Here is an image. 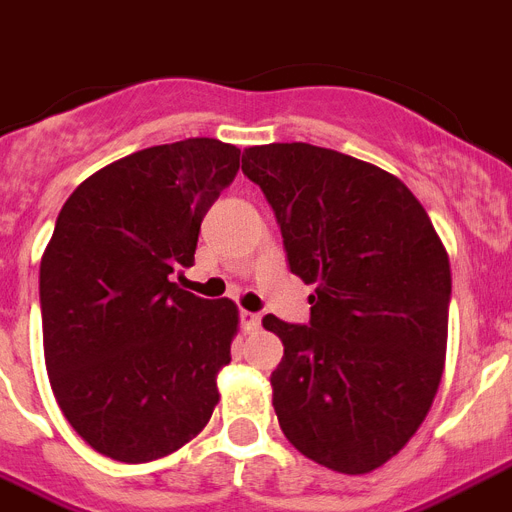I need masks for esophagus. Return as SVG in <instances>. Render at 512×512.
Segmentation results:
<instances>
[{
    "instance_id": "esophagus-1",
    "label": "esophagus",
    "mask_w": 512,
    "mask_h": 512,
    "mask_svg": "<svg viewBox=\"0 0 512 512\" xmlns=\"http://www.w3.org/2000/svg\"><path fill=\"white\" fill-rule=\"evenodd\" d=\"M239 318H242V328H244V331H257V328H260V315H257V313H249V310H242V315H239Z\"/></svg>"
}]
</instances>
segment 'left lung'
<instances>
[{
    "label": "left lung",
    "mask_w": 512,
    "mask_h": 512,
    "mask_svg": "<svg viewBox=\"0 0 512 512\" xmlns=\"http://www.w3.org/2000/svg\"><path fill=\"white\" fill-rule=\"evenodd\" d=\"M294 276L315 286L310 326L265 315L284 342L273 410L284 436L331 471H376L418 431L447 355L450 257L400 178L305 141L244 149Z\"/></svg>",
    "instance_id": "8db88e82"
}]
</instances>
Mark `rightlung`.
<instances>
[{"mask_svg": "<svg viewBox=\"0 0 512 512\" xmlns=\"http://www.w3.org/2000/svg\"><path fill=\"white\" fill-rule=\"evenodd\" d=\"M242 149L184 139L120 157L62 205L41 255L44 360L62 415L118 463L165 458L205 429L239 307L173 281Z\"/></svg>", "mask_w": 512, "mask_h": 512, "instance_id": "obj_1", "label": "right lung"}]
</instances>
